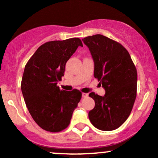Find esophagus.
Masks as SVG:
<instances>
[{"label": "esophagus", "instance_id": "obj_1", "mask_svg": "<svg viewBox=\"0 0 158 158\" xmlns=\"http://www.w3.org/2000/svg\"><path fill=\"white\" fill-rule=\"evenodd\" d=\"M88 96V94L87 93H82V97L83 98H86Z\"/></svg>", "mask_w": 158, "mask_h": 158}]
</instances>
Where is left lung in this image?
<instances>
[{
  "instance_id": "1",
  "label": "left lung",
  "mask_w": 158,
  "mask_h": 158,
  "mask_svg": "<svg viewBox=\"0 0 158 158\" xmlns=\"http://www.w3.org/2000/svg\"><path fill=\"white\" fill-rule=\"evenodd\" d=\"M94 61V77L106 90L103 97L94 92L95 101L88 117L94 127L112 131L122 126L131 114L137 97V73L128 52L122 44L100 34L82 39Z\"/></svg>"
}]
</instances>
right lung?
I'll return each instance as SVG.
<instances>
[{"instance_id":"right-lung-1","label":"right lung","mask_w":158,"mask_h":158,"mask_svg":"<svg viewBox=\"0 0 158 158\" xmlns=\"http://www.w3.org/2000/svg\"><path fill=\"white\" fill-rule=\"evenodd\" d=\"M79 46H83L79 38L48 41L25 66L21 85L23 99L32 119L45 131L65 129L81 98L79 90L66 91L57 86L67 61Z\"/></svg>"}]
</instances>
